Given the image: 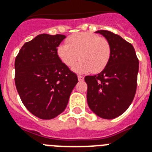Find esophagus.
<instances>
[{
    "label": "esophagus",
    "mask_w": 152,
    "mask_h": 152,
    "mask_svg": "<svg viewBox=\"0 0 152 152\" xmlns=\"http://www.w3.org/2000/svg\"><path fill=\"white\" fill-rule=\"evenodd\" d=\"M78 80H79V81H83V80H84V76H78Z\"/></svg>",
    "instance_id": "34e87169"
}]
</instances>
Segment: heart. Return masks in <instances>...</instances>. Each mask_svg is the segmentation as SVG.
<instances>
[{"label":"heart","instance_id":"1","mask_svg":"<svg viewBox=\"0 0 152 152\" xmlns=\"http://www.w3.org/2000/svg\"><path fill=\"white\" fill-rule=\"evenodd\" d=\"M57 55L67 67L73 66V72L78 74L100 72L109 62L111 48L104 38L90 32L76 33L69 36L67 44H62L57 48Z\"/></svg>","mask_w":152,"mask_h":152}]
</instances>
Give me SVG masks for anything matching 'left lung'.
Listing matches in <instances>:
<instances>
[{
	"mask_svg": "<svg viewBox=\"0 0 152 152\" xmlns=\"http://www.w3.org/2000/svg\"><path fill=\"white\" fill-rule=\"evenodd\" d=\"M109 42L111 55L101 72L86 76L87 103L98 117L113 119L127 110L137 89L139 62L134 48L118 35L106 30L96 31Z\"/></svg>",
	"mask_w": 152,
	"mask_h": 152,
	"instance_id": "obj_1",
	"label": "left lung"
}]
</instances>
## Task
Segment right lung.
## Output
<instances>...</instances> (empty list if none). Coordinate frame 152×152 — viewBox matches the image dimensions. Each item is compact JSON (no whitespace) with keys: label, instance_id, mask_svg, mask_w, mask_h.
<instances>
[{"label":"right lung","instance_id":"right-lung-1","mask_svg":"<svg viewBox=\"0 0 152 152\" xmlns=\"http://www.w3.org/2000/svg\"><path fill=\"white\" fill-rule=\"evenodd\" d=\"M66 35L42 34L21 47L15 62V86L25 107L40 119L64 111L78 83L59 59L57 48Z\"/></svg>","mask_w":152,"mask_h":152}]
</instances>
